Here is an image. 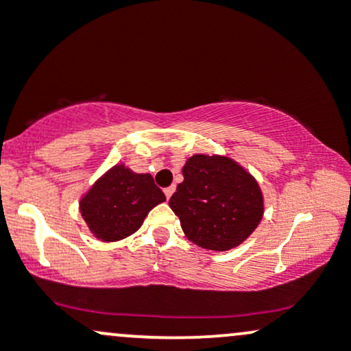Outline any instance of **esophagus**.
<instances>
[{
	"mask_svg": "<svg viewBox=\"0 0 351 351\" xmlns=\"http://www.w3.org/2000/svg\"><path fill=\"white\" fill-rule=\"evenodd\" d=\"M173 193H175V186H168V188H165V196H167V199H170L171 198V195Z\"/></svg>",
	"mask_w": 351,
	"mask_h": 351,
	"instance_id": "esophagus-1",
	"label": "esophagus"
}]
</instances>
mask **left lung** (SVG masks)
<instances>
[{
    "label": "left lung",
    "mask_w": 351,
    "mask_h": 351,
    "mask_svg": "<svg viewBox=\"0 0 351 351\" xmlns=\"http://www.w3.org/2000/svg\"><path fill=\"white\" fill-rule=\"evenodd\" d=\"M183 183L170 198L181 229L191 243L229 251L259 226L264 198L251 173L228 156L193 155L183 167Z\"/></svg>",
    "instance_id": "8db88e82"
}]
</instances>
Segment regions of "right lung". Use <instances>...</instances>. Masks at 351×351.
Returning <instances> with one entry per match:
<instances>
[{
	"label": "right lung",
	"mask_w": 351,
	"mask_h": 351,
	"mask_svg": "<svg viewBox=\"0 0 351 351\" xmlns=\"http://www.w3.org/2000/svg\"><path fill=\"white\" fill-rule=\"evenodd\" d=\"M165 199L152 175L115 165L82 196L80 213L92 234L114 243L134 234L150 209Z\"/></svg>",
	"instance_id": "1"
}]
</instances>
